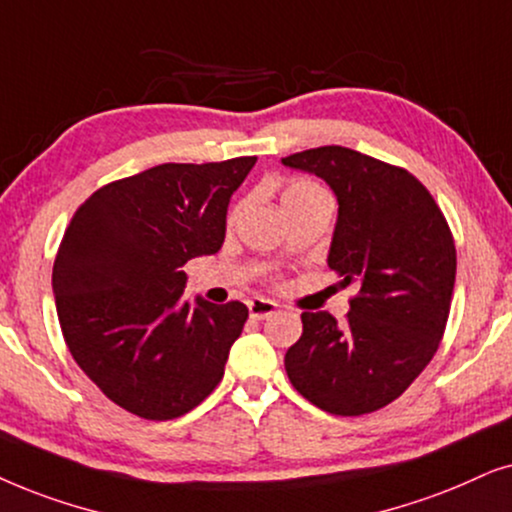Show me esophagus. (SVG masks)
Listing matches in <instances>:
<instances>
[{
    "instance_id": "1",
    "label": "esophagus",
    "mask_w": 512,
    "mask_h": 512,
    "mask_svg": "<svg viewBox=\"0 0 512 512\" xmlns=\"http://www.w3.org/2000/svg\"><path fill=\"white\" fill-rule=\"evenodd\" d=\"M248 311H250V318L255 320H264L269 316H274L278 313V304L274 299H264V297H255L248 302Z\"/></svg>"
}]
</instances>
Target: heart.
Returning <instances> with one entry per match:
<instances>
[{"label":"heart","instance_id":"b5f03b06","mask_svg":"<svg viewBox=\"0 0 512 512\" xmlns=\"http://www.w3.org/2000/svg\"><path fill=\"white\" fill-rule=\"evenodd\" d=\"M311 192H320V189L306 180H297V182H292L288 189H285L283 199L285 196H302V194H311Z\"/></svg>","mask_w":512,"mask_h":512}]
</instances>
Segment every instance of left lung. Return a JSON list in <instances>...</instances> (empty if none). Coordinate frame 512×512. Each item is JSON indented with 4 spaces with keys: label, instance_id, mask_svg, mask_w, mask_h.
<instances>
[{
    "label": "left lung",
    "instance_id": "left-lung-1",
    "mask_svg": "<svg viewBox=\"0 0 512 512\" xmlns=\"http://www.w3.org/2000/svg\"><path fill=\"white\" fill-rule=\"evenodd\" d=\"M337 196L327 267L356 283L346 323L302 313L285 372L309 403L360 417L393 403L431 363L456 278L454 238L417 177L356 149L327 145L281 159Z\"/></svg>",
    "mask_w": 512,
    "mask_h": 512
}]
</instances>
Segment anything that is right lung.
<instances>
[{
    "instance_id": "1",
    "label": "right lung",
    "mask_w": 512,
    "mask_h": 512,
    "mask_svg": "<svg viewBox=\"0 0 512 512\" xmlns=\"http://www.w3.org/2000/svg\"><path fill=\"white\" fill-rule=\"evenodd\" d=\"M255 161L142 170L88 196L65 231L53 297L67 349L131 414L177 419L220 384L248 306L189 302L182 267L222 248L229 199Z\"/></svg>"
}]
</instances>
